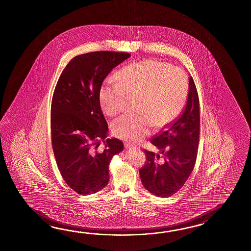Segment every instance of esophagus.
<instances>
[{"mask_svg":"<svg viewBox=\"0 0 251 251\" xmlns=\"http://www.w3.org/2000/svg\"><path fill=\"white\" fill-rule=\"evenodd\" d=\"M126 148H133V147H136V145L132 144H126Z\"/></svg>","mask_w":251,"mask_h":251,"instance_id":"esophagus-1","label":"esophagus"}]
</instances>
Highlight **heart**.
I'll list each match as a JSON object with an SVG mask.
<instances>
[{
  "label": "heart",
  "mask_w": 251,
  "mask_h": 251,
  "mask_svg": "<svg viewBox=\"0 0 251 251\" xmlns=\"http://www.w3.org/2000/svg\"><path fill=\"white\" fill-rule=\"evenodd\" d=\"M189 92L184 70L147 59L126 66L117 80L105 81L100 91L103 111L114 117L126 108L128 97H137L136 113L126 114L112 124L113 133L125 141L138 142L151 128H164L181 114Z\"/></svg>",
  "instance_id": "heart-1"
}]
</instances>
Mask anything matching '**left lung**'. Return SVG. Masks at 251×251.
Masks as SVG:
<instances>
[{"label": "left lung", "mask_w": 251, "mask_h": 251, "mask_svg": "<svg viewBox=\"0 0 251 251\" xmlns=\"http://www.w3.org/2000/svg\"><path fill=\"white\" fill-rule=\"evenodd\" d=\"M200 133V108L197 87L189 78L187 106L181 116L151 143L163 154L144 150L146 161L139 171L144 187L156 197L169 198L186 183L196 164Z\"/></svg>", "instance_id": "obj_1"}]
</instances>
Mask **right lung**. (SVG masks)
<instances>
[{"instance_id":"add662e5","label":"right lung","mask_w":251,"mask_h":251,"mask_svg":"<svg viewBox=\"0 0 251 251\" xmlns=\"http://www.w3.org/2000/svg\"><path fill=\"white\" fill-rule=\"evenodd\" d=\"M130 53L98 51L77 55L59 77L51 104L53 154L65 183L79 195H91L106 187L108 165L123 151L117 138L107 139V121L102 113V82ZM101 141L103 150H98Z\"/></svg>"}]
</instances>
